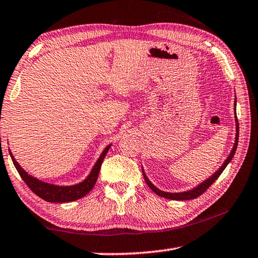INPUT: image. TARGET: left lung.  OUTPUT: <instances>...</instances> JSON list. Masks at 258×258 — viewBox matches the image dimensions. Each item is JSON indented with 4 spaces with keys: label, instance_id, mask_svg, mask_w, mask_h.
Segmentation results:
<instances>
[{
    "label": "left lung",
    "instance_id": "1",
    "mask_svg": "<svg viewBox=\"0 0 258 258\" xmlns=\"http://www.w3.org/2000/svg\"><path fill=\"white\" fill-rule=\"evenodd\" d=\"M234 107H236V97H235V101H234ZM234 113H235V141H234V146H233V148L231 150L230 155H228V157L225 159V162L223 163V165L219 167V169L216 171V172L207 179V180H204L203 182L199 183L198 186L191 188L189 190H186V191H180V193H171V191H164V190H161L159 188H157L156 186L154 185L153 182H151L148 177L146 175V172L144 170V167H142V174H144L145 177V180L146 183L150 187V189L154 191V193H156L157 195L162 196V198H165V199H169V200H174V201H187V200H193L199 198L200 195L203 194L204 191H206L208 188H209L212 183H214L216 180H217L218 177L220 174H222L223 171L225 170V167L227 166V164H230V162L232 161L233 156H234L235 151H236V147H238V142H239V121H238V118H236V112H235V108H234Z\"/></svg>",
    "mask_w": 258,
    "mask_h": 258
}]
</instances>
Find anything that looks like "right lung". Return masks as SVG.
<instances>
[{"label":"right lung","mask_w":258,"mask_h":258,"mask_svg":"<svg viewBox=\"0 0 258 258\" xmlns=\"http://www.w3.org/2000/svg\"><path fill=\"white\" fill-rule=\"evenodd\" d=\"M110 147H111V145H108L105 147L104 150L102 151V154L100 155V157L97 158L96 163L94 164L91 172H89V174L84 179L83 181L75 183V185H69V186L55 185V183L42 181L40 180V179L33 177V175L28 174L26 171L19 165V163L16 161V158L14 157V155H12L10 149H9V153H10L12 162H14L16 170L18 171L20 177H22L23 180L25 181L26 185L31 188L32 191H34L39 198H41L47 202L65 203V202L76 201V200L84 198L85 195H87L89 191L93 189V187L97 180V177H99L102 162H103V159L109 151Z\"/></svg>","instance_id":"add662e5"}]
</instances>
